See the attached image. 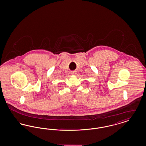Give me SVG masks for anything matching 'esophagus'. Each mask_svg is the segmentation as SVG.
I'll list each match as a JSON object with an SVG mask.
<instances>
[{
  "instance_id": "obj_1",
  "label": "esophagus",
  "mask_w": 146,
  "mask_h": 146,
  "mask_svg": "<svg viewBox=\"0 0 146 146\" xmlns=\"http://www.w3.org/2000/svg\"><path fill=\"white\" fill-rule=\"evenodd\" d=\"M76 74H77V73H76V72H72V74L73 76H76Z\"/></svg>"
}]
</instances>
